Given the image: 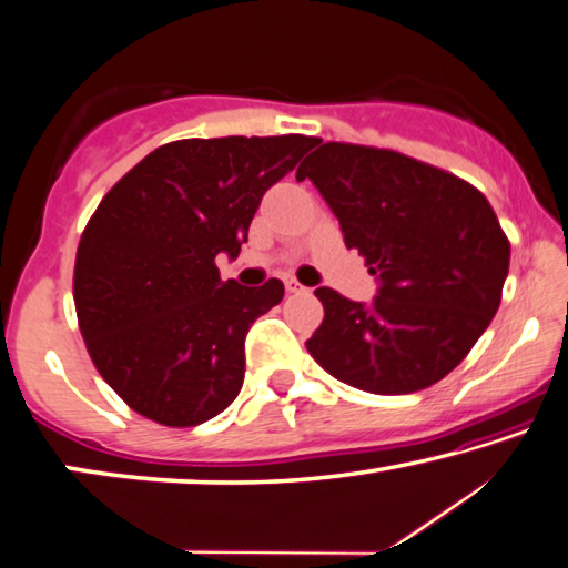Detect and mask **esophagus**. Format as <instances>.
I'll return each instance as SVG.
<instances>
[{"mask_svg": "<svg viewBox=\"0 0 568 568\" xmlns=\"http://www.w3.org/2000/svg\"><path fill=\"white\" fill-rule=\"evenodd\" d=\"M285 291L287 293H301V291H306V287H303L298 281H295V277H285Z\"/></svg>", "mask_w": 568, "mask_h": 568, "instance_id": "obj_1", "label": "esophagus"}]
</instances>
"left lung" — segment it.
I'll use <instances>...</instances> for the list:
<instances>
[{"instance_id": "8db88e82", "label": "left lung", "mask_w": 568, "mask_h": 568, "mask_svg": "<svg viewBox=\"0 0 568 568\" xmlns=\"http://www.w3.org/2000/svg\"><path fill=\"white\" fill-rule=\"evenodd\" d=\"M295 171L316 185L377 275L372 303L318 287L324 321L306 346L342 383L408 395L467 357L500 308L510 242L462 178L395 150L316 142Z\"/></svg>"}]
</instances>
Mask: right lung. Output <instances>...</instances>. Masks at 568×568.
Returning a JSON list of instances; mask_svg holds the SVG:
<instances>
[{"label": "right lung", "instance_id": "obj_1", "mask_svg": "<svg viewBox=\"0 0 568 568\" xmlns=\"http://www.w3.org/2000/svg\"><path fill=\"white\" fill-rule=\"evenodd\" d=\"M313 140L168 142L101 199L75 252V316L99 375L140 416L189 428L240 395L244 338L285 287L224 283L216 255H240L265 191Z\"/></svg>", "mask_w": 568, "mask_h": 568}]
</instances>
